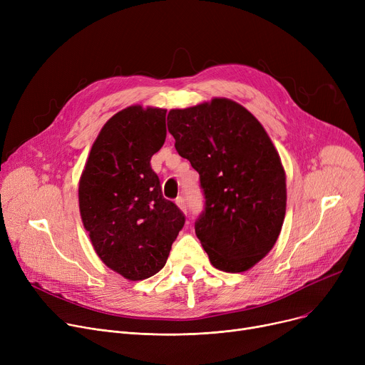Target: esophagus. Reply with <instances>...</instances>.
I'll return each instance as SVG.
<instances>
[{
    "label": "esophagus",
    "mask_w": 365,
    "mask_h": 365,
    "mask_svg": "<svg viewBox=\"0 0 365 365\" xmlns=\"http://www.w3.org/2000/svg\"><path fill=\"white\" fill-rule=\"evenodd\" d=\"M176 204H178V207L182 210V212H186V204H185V200H183L182 197H178V198H176Z\"/></svg>",
    "instance_id": "1"
}]
</instances>
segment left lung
I'll list each match as a JSON object with an SVG mask.
<instances>
[{"label":"left lung","mask_w":365,"mask_h":365,"mask_svg":"<svg viewBox=\"0 0 365 365\" xmlns=\"http://www.w3.org/2000/svg\"><path fill=\"white\" fill-rule=\"evenodd\" d=\"M179 155L200 173L205 210L195 234L216 269L244 272L275 245L285 217V171L271 138L242 105L215 98L171 109Z\"/></svg>","instance_id":"1"}]
</instances>
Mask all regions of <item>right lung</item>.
I'll use <instances>...</instances> for the list:
<instances>
[{
	"mask_svg": "<svg viewBox=\"0 0 365 365\" xmlns=\"http://www.w3.org/2000/svg\"><path fill=\"white\" fill-rule=\"evenodd\" d=\"M165 113L140 105L115 113L96 138L80 178V213L94 252L130 281L163 269L185 225L150 168L165 142Z\"/></svg>",
	"mask_w": 365,
	"mask_h": 365,
	"instance_id": "right-lung-1",
	"label": "right lung"
}]
</instances>
